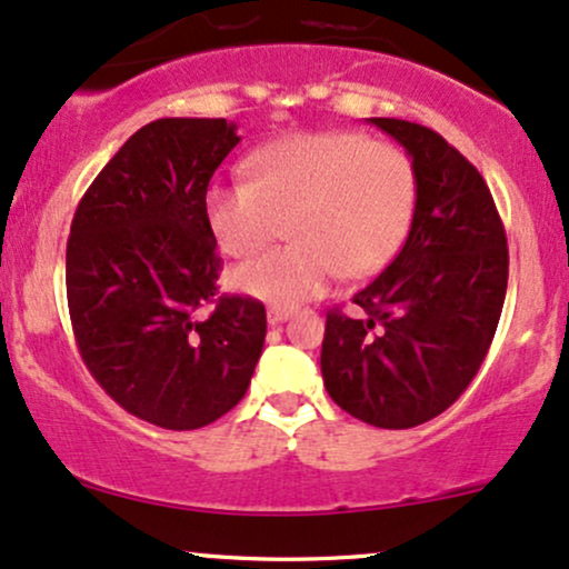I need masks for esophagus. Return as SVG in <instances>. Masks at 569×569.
I'll list each match as a JSON object with an SVG mask.
<instances>
[{
    "label": "esophagus",
    "mask_w": 569,
    "mask_h": 569,
    "mask_svg": "<svg viewBox=\"0 0 569 569\" xmlns=\"http://www.w3.org/2000/svg\"><path fill=\"white\" fill-rule=\"evenodd\" d=\"M291 312H293L291 307H280V305H272L270 310H267V321H270L272 326H276V323H283L286 318L291 316Z\"/></svg>",
    "instance_id": "esophagus-1"
}]
</instances>
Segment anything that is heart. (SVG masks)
Returning <instances> with one entry per match:
<instances>
[{
	"label": "heart",
	"instance_id": "heart-1",
	"mask_svg": "<svg viewBox=\"0 0 569 569\" xmlns=\"http://www.w3.org/2000/svg\"><path fill=\"white\" fill-rule=\"evenodd\" d=\"M248 181L208 187L206 221L219 248L253 257L283 234L291 243L234 267V291L291 307L339 276L382 270L407 238L415 211V166L401 147L356 130L297 133L246 160Z\"/></svg>",
	"mask_w": 569,
	"mask_h": 569
}]
</instances>
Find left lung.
I'll return each instance as SVG.
<instances>
[{
    "label": "left lung",
    "mask_w": 569,
    "mask_h": 569,
    "mask_svg": "<svg viewBox=\"0 0 569 569\" xmlns=\"http://www.w3.org/2000/svg\"><path fill=\"white\" fill-rule=\"evenodd\" d=\"M409 152L417 179L407 243L363 291V316H326L323 385L375 428L422 426L449 409L485 363L508 286L506 230L487 181L417 122L371 117Z\"/></svg>",
    "instance_id": "8db88e82"
}]
</instances>
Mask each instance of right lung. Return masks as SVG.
I'll list each match as a JSON object with an SVG mask.
<instances>
[{"label":"right lung","mask_w":569,"mask_h":569,"mask_svg":"<svg viewBox=\"0 0 569 569\" xmlns=\"http://www.w3.org/2000/svg\"><path fill=\"white\" fill-rule=\"evenodd\" d=\"M238 141L221 117L149 122L71 219L67 299L84 367L112 401L166 430L227 415L262 356L264 305L219 293L221 259L202 208Z\"/></svg>","instance_id":"right-lung-1"}]
</instances>
